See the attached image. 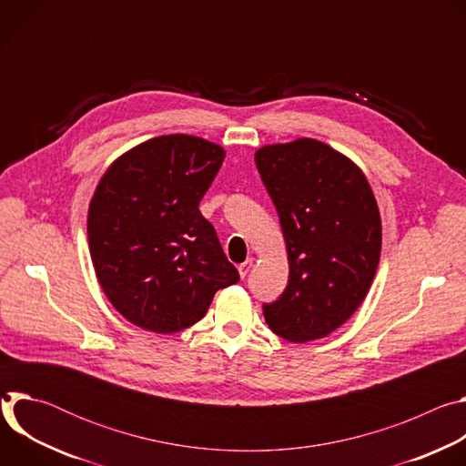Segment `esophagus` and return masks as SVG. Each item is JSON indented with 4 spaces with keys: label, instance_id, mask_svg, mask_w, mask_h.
I'll use <instances>...</instances> for the list:
<instances>
[{
    "label": "esophagus",
    "instance_id": "obj_1",
    "mask_svg": "<svg viewBox=\"0 0 466 466\" xmlns=\"http://www.w3.org/2000/svg\"><path fill=\"white\" fill-rule=\"evenodd\" d=\"M250 268H252V259H247V261L239 263V268H238V271H239V277H241V279H245V277L248 275Z\"/></svg>",
    "mask_w": 466,
    "mask_h": 466
}]
</instances>
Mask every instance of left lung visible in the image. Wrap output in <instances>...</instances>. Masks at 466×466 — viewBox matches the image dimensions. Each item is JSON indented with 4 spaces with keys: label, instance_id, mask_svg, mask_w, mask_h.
<instances>
[{
    "label": "left lung",
    "instance_id": "8db88e82",
    "mask_svg": "<svg viewBox=\"0 0 466 466\" xmlns=\"http://www.w3.org/2000/svg\"><path fill=\"white\" fill-rule=\"evenodd\" d=\"M286 238L289 280L263 304L277 336L306 343L328 336L360 308L381 250V221L361 169L329 146L300 138L254 155Z\"/></svg>",
    "mask_w": 466,
    "mask_h": 466
}]
</instances>
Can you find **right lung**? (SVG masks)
<instances>
[{"mask_svg":"<svg viewBox=\"0 0 466 466\" xmlns=\"http://www.w3.org/2000/svg\"><path fill=\"white\" fill-rule=\"evenodd\" d=\"M225 151L167 135L121 155L99 180L88 210L97 280L132 324L173 334L208 311L218 289L239 280L198 203Z\"/></svg>","mask_w":466,"mask_h":466,"instance_id":"add662e5","label":"right lung"}]
</instances>
